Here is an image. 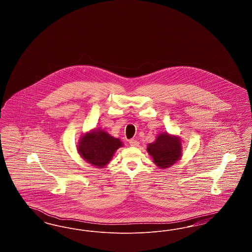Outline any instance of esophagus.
I'll return each mask as SVG.
<instances>
[{"instance_id": "esophagus-1", "label": "esophagus", "mask_w": 252, "mask_h": 252, "mask_svg": "<svg viewBox=\"0 0 252 252\" xmlns=\"http://www.w3.org/2000/svg\"><path fill=\"white\" fill-rule=\"evenodd\" d=\"M129 144H130L131 146H138V145H139V142L132 139V140H129Z\"/></svg>"}]
</instances>
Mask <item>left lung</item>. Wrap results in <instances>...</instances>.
<instances>
[{"mask_svg": "<svg viewBox=\"0 0 252 252\" xmlns=\"http://www.w3.org/2000/svg\"><path fill=\"white\" fill-rule=\"evenodd\" d=\"M147 151L158 167H170L181 156L180 139L162 133L157 137L156 142L148 144Z\"/></svg>", "mask_w": 252, "mask_h": 252, "instance_id": "left-lung-1", "label": "left lung"}]
</instances>
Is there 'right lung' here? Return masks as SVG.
Returning a JSON list of instances; mask_svg holds the SVG:
<instances>
[{"label":"right lung","instance_id":"obj_1","mask_svg":"<svg viewBox=\"0 0 252 252\" xmlns=\"http://www.w3.org/2000/svg\"><path fill=\"white\" fill-rule=\"evenodd\" d=\"M122 143L119 139L113 138L103 130H94L82 137L78 151L86 161L102 168L108 164Z\"/></svg>","mask_w":252,"mask_h":252}]
</instances>
